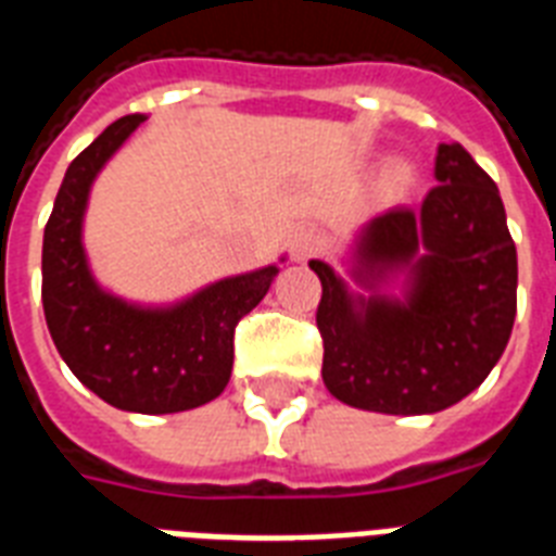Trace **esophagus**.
<instances>
[{"label": "esophagus", "mask_w": 556, "mask_h": 556, "mask_svg": "<svg viewBox=\"0 0 556 556\" xmlns=\"http://www.w3.org/2000/svg\"><path fill=\"white\" fill-rule=\"evenodd\" d=\"M321 250H324V238L321 232H315V229H299L295 238H292V257L301 261V264L318 255Z\"/></svg>", "instance_id": "1"}]
</instances>
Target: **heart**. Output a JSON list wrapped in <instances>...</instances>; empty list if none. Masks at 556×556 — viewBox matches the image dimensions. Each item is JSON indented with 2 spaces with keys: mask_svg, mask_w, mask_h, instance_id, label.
Masks as SVG:
<instances>
[{
  "mask_svg": "<svg viewBox=\"0 0 556 556\" xmlns=\"http://www.w3.org/2000/svg\"><path fill=\"white\" fill-rule=\"evenodd\" d=\"M413 180V172L407 163H396V166L390 168V184L396 186V189H402V186H407Z\"/></svg>",
  "mask_w": 556,
  "mask_h": 556,
  "instance_id": "b5f03b06",
  "label": "heart"
}]
</instances>
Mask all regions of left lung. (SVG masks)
I'll use <instances>...</instances> for the list:
<instances>
[{
  "instance_id": "obj_1",
  "label": "left lung",
  "mask_w": 556,
  "mask_h": 556,
  "mask_svg": "<svg viewBox=\"0 0 556 556\" xmlns=\"http://www.w3.org/2000/svg\"><path fill=\"white\" fill-rule=\"evenodd\" d=\"M358 278L376 287L407 275L404 301L350 295L321 261L315 324L324 384L372 413H439L477 390L500 362L517 315V247L500 189L459 143L437 152V186L421 208L372 217L355 250Z\"/></svg>"
}]
</instances>
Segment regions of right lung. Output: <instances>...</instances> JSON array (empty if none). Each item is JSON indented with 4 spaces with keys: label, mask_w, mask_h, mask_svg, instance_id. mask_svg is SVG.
Instances as JSON below:
<instances>
[{
    "label": "right lung",
    "mask_w": 556,
    "mask_h": 556,
    "mask_svg": "<svg viewBox=\"0 0 556 556\" xmlns=\"http://www.w3.org/2000/svg\"><path fill=\"white\" fill-rule=\"evenodd\" d=\"M126 114L71 160L42 238V306L51 339L88 390L131 413H180L224 393L235 327L255 309L278 266L235 275L166 309L126 304L97 287L83 250L88 192L105 160L143 123Z\"/></svg>",
    "instance_id": "right-lung-1"
}]
</instances>
